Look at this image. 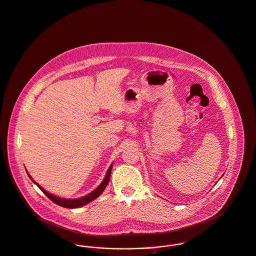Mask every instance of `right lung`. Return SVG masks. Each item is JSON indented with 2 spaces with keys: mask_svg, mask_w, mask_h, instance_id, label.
<instances>
[{
  "mask_svg": "<svg viewBox=\"0 0 256 256\" xmlns=\"http://www.w3.org/2000/svg\"><path fill=\"white\" fill-rule=\"evenodd\" d=\"M112 169V164L110 166L108 170L106 172V178H104V180H102V184H100L99 188H96L94 191H92L91 193H89L88 195H86V196L82 197V198H80V199H72V200L63 199V198H59V197H56V196L52 195L50 193H48V191H46L44 188H40V186L34 182V180L31 178V176H29V178L33 180V182H34V184L38 186V188H40V189L44 192V194L52 200L53 203H55V204H57L58 206H64V208H80V206H84V204H86L87 203L93 201L94 199H96L98 196L101 195V193L104 191V189L106 188V186L108 184V182H110Z\"/></svg>",
  "mask_w": 256,
  "mask_h": 256,
  "instance_id": "right-lung-1",
  "label": "right lung"
}]
</instances>
